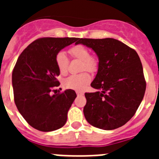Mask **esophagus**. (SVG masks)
Listing matches in <instances>:
<instances>
[{
  "label": "esophagus",
  "mask_w": 159,
  "mask_h": 159,
  "mask_svg": "<svg viewBox=\"0 0 159 159\" xmlns=\"http://www.w3.org/2000/svg\"><path fill=\"white\" fill-rule=\"evenodd\" d=\"M76 95H78V96H82V95H84V93H83V92H76Z\"/></svg>",
  "instance_id": "34e87169"
}]
</instances>
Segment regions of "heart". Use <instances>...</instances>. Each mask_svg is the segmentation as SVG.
I'll list each match as a JSON object with an SVG mask.
<instances>
[{"mask_svg": "<svg viewBox=\"0 0 159 159\" xmlns=\"http://www.w3.org/2000/svg\"><path fill=\"white\" fill-rule=\"evenodd\" d=\"M69 53L72 58L82 60L81 71H88L94 72L97 70L98 62L95 57L89 55V51L85 46L78 44L69 49ZM56 64L60 74L65 75L68 67V58L64 52H60L56 56ZM91 82V76L87 72H83L78 75H70L64 80V88L72 89L78 92L84 91Z\"/></svg>", "mask_w": 159, "mask_h": 159, "instance_id": "heart-1", "label": "heart"}]
</instances>
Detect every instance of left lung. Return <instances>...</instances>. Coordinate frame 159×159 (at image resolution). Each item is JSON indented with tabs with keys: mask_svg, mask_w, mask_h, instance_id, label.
Listing matches in <instances>:
<instances>
[{
	"mask_svg": "<svg viewBox=\"0 0 159 159\" xmlns=\"http://www.w3.org/2000/svg\"><path fill=\"white\" fill-rule=\"evenodd\" d=\"M99 58L95 78L91 84L98 92L85 93L84 114L93 127L114 130L122 127L135 114L143 99L146 81L138 53L113 39L80 38Z\"/></svg>",
	"mask_w": 159,
	"mask_h": 159,
	"instance_id": "obj_1",
	"label": "left lung"
}]
</instances>
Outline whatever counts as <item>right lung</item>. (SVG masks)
<instances>
[{"label":"right lung","mask_w":159,"mask_h":159,"mask_svg":"<svg viewBox=\"0 0 159 159\" xmlns=\"http://www.w3.org/2000/svg\"><path fill=\"white\" fill-rule=\"evenodd\" d=\"M77 40L73 37L40 38L18 57L12 75L14 101L24 119L36 130L52 131L67 122L76 94L71 89L58 93L52 90L60 85L55 59L61 49Z\"/></svg>","instance_id":"obj_1"}]
</instances>
